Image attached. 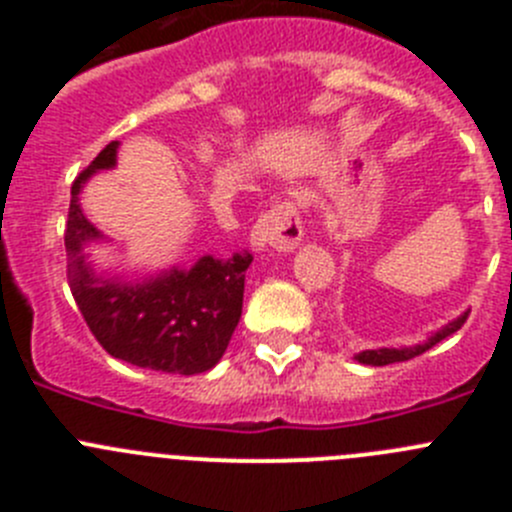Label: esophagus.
I'll list each match as a JSON object with an SVG mask.
<instances>
[{
    "label": "esophagus",
    "instance_id": "obj_1",
    "mask_svg": "<svg viewBox=\"0 0 512 512\" xmlns=\"http://www.w3.org/2000/svg\"><path fill=\"white\" fill-rule=\"evenodd\" d=\"M305 225H302L300 210L295 202H279L256 220L251 230V246L256 251L277 248V251H292L300 246Z\"/></svg>",
    "mask_w": 512,
    "mask_h": 512
}]
</instances>
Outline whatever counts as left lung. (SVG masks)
I'll use <instances>...</instances> for the list:
<instances>
[{"label":"left lung","instance_id":"obj_1","mask_svg":"<svg viewBox=\"0 0 512 512\" xmlns=\"http://www.w3.org/2000/svg\"><path fill=\"white\" fill-rule=\"evenodd\" d=\"M467 318H469V312H464V315H459V318H456V320H451V323L443 325L441 330L431 333V336H428V341L415 343V346L372 348V351H361V354H356V361H359V364H369V366H387V364H397V361L415 359V356L425 354V351L436 346V343H441L443 338H449L451 333H456V330H459L461 325L467 323Z\"/></svg>","mask_w":512,"mask_h":512}]
</instances>
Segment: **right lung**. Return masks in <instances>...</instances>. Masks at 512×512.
Here are the masks:
<instances>
[{
	"mask_svg": "<svg viewBox=\"0 0 512 512\" xmlns=\"http://www.w3.org/2000/svg\"><path fill=\"white\" fill-rule=\"evenodd\" d=\"M117 140L104 146L71 184L66 220L69 287L99 346L115 359L166 374H202L223 359L243 310V282L251 253L228 261L202 256L192 269H169L156 277L125 282L102 277L84 246L102 233L81 212L79 194L97 171L117 164Z\"/></svg>",
	"mask_w": 512,
	"mask_h": 512,
	"instance_id": "1",
	"label": "right lung"
}]
</instances>
